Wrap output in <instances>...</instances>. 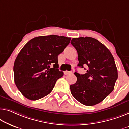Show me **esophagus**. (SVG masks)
I'll use <instances>...</instances> for the list:
<instances>
[{
  "label": "esophagus",
  "instance_id": "esophagus-1",
  "mask_svg": "<svg viewBox=\"0 0 129 129\" xmlns=\"http://www.w3.org/2000/svg\"><path fill=\"white\" fill-rule=\"evenodd\" d=\"M72 74V72L71 71H64V74L65 75H69Z\"/></svg>",
  "mask_w": 129,
  "mask_h": 129
}]
</instances>
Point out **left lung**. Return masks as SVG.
Masks as SVG:
<instances>
[{
    "instance_id": "8db88e82",
    "label": "left lung",
    "mask_w": 129,
    "mask_h": 129,
    "mask_svg": "<svg viewBox=\"0 0 129 129\" xmlns=\"http://www.w3.org/2000/svg\"><path fill=\"white\" fill-rule=\"evenodd\" d=\"M71 43L78 52V66L87 67L86 74L74 73L77 81L70 86L71 94L83 105L97 104L114 89L118 70L114 57L103 44L93 38H72Z\"/></svg>"
}]
</instances>
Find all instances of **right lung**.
<instances>
[{"instance_id": "1", "label": "right lung", "mask_w": 129, "mask_h": 129, "mask_svg": "<svg viewBox=\"0 0 129 129\" xmlns=\"http://www.w3.org/2000/svg\"><path fill=\"white\" fill-rule=\"evenodd\" d=\"M71 39L55 35L38 36L21 50L13 71L15 85L25 97L37 100L51 93L57 80L64 75L58 69V55Z\"/></svg>"}]
</instances>
